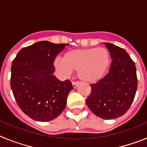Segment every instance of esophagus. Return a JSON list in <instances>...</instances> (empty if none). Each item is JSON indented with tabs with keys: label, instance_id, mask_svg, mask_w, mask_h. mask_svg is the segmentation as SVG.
I'll return each instance as SVG.
<instances>
[{
	"label": "esophagus",
	"instance_id": "obj_1",
	"mask_svg": "<svg viewBox=\"0 0 147 147\" xmlns=\"http://www.w3.org/2000/svg\"><path fill=\"white\" fill-rule=\"evenodd\" d=\"M78 85H79V83H78L77 82H72L73 88H74V89H75V88H77Z\"/></svg>",
	"mask_w": 147,
	"mask_h": 147
}]
</instances>
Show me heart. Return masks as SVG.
Here are the masks:
<instances>
[{"instance_id": "heart-1", "label": "heart", "mask_w": 147, "mask_h": 147, "mask_svg": "<svg viewBox=\"0 0 147 147\" xmlns=\"http://www.w3.org/2000/svg\"><path fill=\"white\" fill-rule=\"evenodd\" d=\"M111 62L110 54L105 48L74 49L66 52L62 60L57 59L54 65L65 74L78 71L80 80L88 83L99 81L107 72Z\"/></svg>"}]
</instances>
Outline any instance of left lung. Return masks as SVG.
Masks as SVG:
<instances>
[{
  "label": "left lung",
  "instance_id": "obj_1",
  "mask_svg": "<svg viewBox=\"0 0 147 147\" xmlns=\"http://www.w3.org/2000/svg\"><path fill=\"white\" fill-rule=\"evenodd\" d=\"M113 59L109 73L96 84L86 104L92 112L103 119H115L127 113L136 96L138 86L135 62L124 49L104 42Z\"/></svg>",
  "mask_w": 147,
  "mask_h": 147
}]
</instances>
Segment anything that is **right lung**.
Instances as JSON below:
<instances>
[{"label": "right lung", "mask_w": 147, "mask_h": 147, "mask_svg": "<svg viewBox=\"0 0 147 147\" xmlns=\"http://www.w3.org/2000/svg\"><path fill=\"white\" fill-rule=\"evenodd\" d=\"M68 44L40 41L18 53L11 67V90L18 106L37 121H49L65 110L73 90L69 80L61 82L53 75L54 61Z\"/></svg>", "instance_id": "1"}]
</instances>
